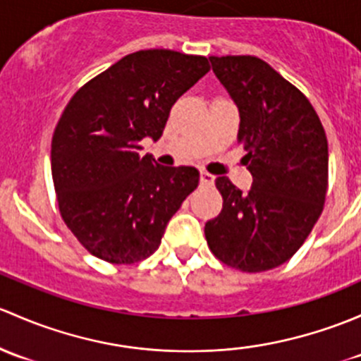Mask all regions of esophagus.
Wrapping results in <instances>:
<instances>
[{"instance_id":"obj_1","label":"esophagus","mask_w":361,"mask_h":361,"mask_svg":"<svg viewBox=\"0 0 361 361\" xmlns=\"http://www.w3.org/2000/svg\"><path fill=\"white\" fill-rule=\"evenodd\" d=\"M214 180H215V177L208 172H202V176H200V182H202L203 185H212L214 184Z\"/></svg>"}]
</instances>
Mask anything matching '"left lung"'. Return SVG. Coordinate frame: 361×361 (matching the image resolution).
<instances>
[{"label": "left lung", "instance_id": "8db88e82", "mask_svg": "<svg viewBox=\"0 0 361 361\" xmlns=\"http://www.w3.org/2000/svg\"><path fill=\"white\" fill-rule=\"evenodd\" d=\"M240 109L238 142L254 177L243 195L217 177L222 210L205 224L212 254L243 273L287 262L302 247L325 205L329 142L306 95L254 55L210 57Z\"/></svg>", "mask_w": 361, "mask_h": 361}]
</instances>
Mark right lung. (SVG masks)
Returning a JSON list of instances; mask_svg holds the SVG:
<instances>
[{
	"label": "right lung",
	"instance_id": "1",
	"mask_svg": "<svg viewBox=\"0 0 361 361\" xmlns=\"http://www.w3.org/2000/svg\"><path fill=\"white\" fill-rule=\"evenodd\" d=\"M208 69L202 55L140 50L71 97L51 137V177L62 221L92 255L118 266L153 255L198 188V170L156 165L140 140L161 137L173 104Z\"/></svg>",
	"mask_w": 361,
	"mask_h": 361
}]
</instances>
